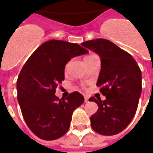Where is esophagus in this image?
<instances>
[{
  "mask_svg": "<svg viewBox=\"0 0 153 153\" xmlns=\"http://www.w3.org/2000/svg\"><path fill=\"white\" fill-rule=\"evenodd\" d=\"M84 102H88V97L87 96H84Z\"/></svg>",
  "mask_w": 153,
  "mask_h": 153,
  "instance_id": "esophagus-1",
  "label": "esophagus"
}]
</instances>
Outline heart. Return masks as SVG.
I'll return each mask as SVG.
<instances>
[{"label":"heart","instance_id":"1","mask_svg":"<svg viewBox=\"0 0 153 153\" xmlns=\"http://www.w3.org/2000/svg\"><path fill=\"white\" fill-rule=\"evenodd\" d=\"M89 56H92V55H89ZM87 57V56H86Z\"/></svg>","mask_w":153,"mask_h":153}]
</instances>
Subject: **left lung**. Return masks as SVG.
<instances>
[{
  "instance_id": "obj_1",
  "label": "left lung",
  "mask_w": 153,
  "mask_h": 153,
  "mask_svg": "<svg viewBox=\"0 0 153 153\" xmlns=\"http://www.w3.org/2000/svg\"><path fill=\"white\" fill-rule=\"evenodd\" d=\"M83 47L99 55L101 71L97 86L106 99L90 97L98 110L90 117L94 131L102 135L117 134L134 118L142 92V74L130 54L106 39L87 41Z\"/></svg>"
}]
</instances>
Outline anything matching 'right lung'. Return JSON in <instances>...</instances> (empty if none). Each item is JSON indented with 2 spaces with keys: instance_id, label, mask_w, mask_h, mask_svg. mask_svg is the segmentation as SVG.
<instances>
[{
  "instance_id": "obj_1",
  "label": "right lung",
  "mask_w": 153,
  "mask_h": 153,
  "mask_svg": "<svg viewBox=\"0 0 153 153\" xmlns=\"http://www.w3.org/2000/svg\"><path fill=\"white\" fill-rule=\"evenodd\" d=\"M88 51L65 41H47L38 47L17 79V98L28 127L38 138L55 140L66 134L72 114L84 102L79 92L57 97L56 88L65 79V66L71 58Z\"/></svg>"
}]
</instances>
